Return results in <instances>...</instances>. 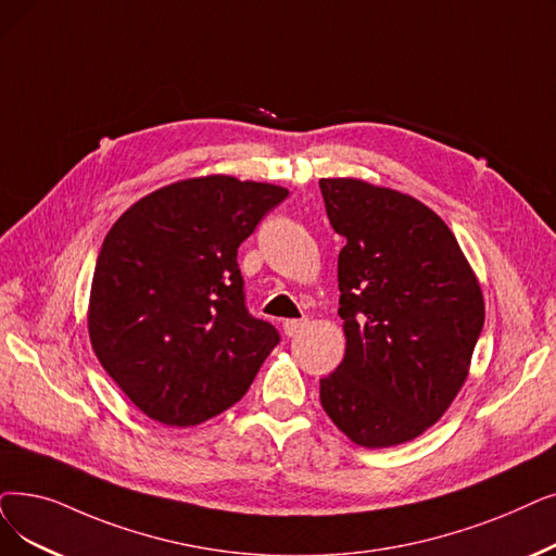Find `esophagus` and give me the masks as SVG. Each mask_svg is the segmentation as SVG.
Wrapping results in <instances>:
<instances>
[{
	"label": "esophagus",
	"instance_id": "obj_1",
	"mask_svg": "<svg viewBox=\"0 0 556 556\" xmlns=\"http://www.w3.org/2000/svg\"><path fill=\"white\" fill-rule=\"evenodd\" d=\"M306 327H308V320H306V318L286 320V323H283V333H286V336H298V333H302Z\"/></svg>",
	"mask_w": 556,
	"mask_h": 556
}]
</instances>
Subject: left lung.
Returning a JSON list of instances; mask_svg holds the SVG:
<instances>
[{"instance_id":"8db88e82","label":"left lung","mask_w":556,"mask_h":556,"mask_svg":"<svg viewBox=\"0 0 556 556\" xmlns=\"http://www.w3.org/2000/svg\"><path fill=\"white\" fill-rule=\"evenodd\" d=\"M338 254L345 356L320 379L331 422L364 447L414 441L462 391L484 298L450 227L404 192L320 179Z\"/></svg>"}]
</instances>
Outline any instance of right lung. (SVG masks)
Masks as SVG:
<instances>
[{"label": "right lung", "instance_id": "obj_1", "mask_svg": "<svg viewBox=\"0 0 556 556\" xmlns=\"http://www.w3.org/2000/svg\"><path fill=\"white\" fill-rule=\"evenodd\" d=\"M286 198L281 186L227 175L184 179L138 200L106 233L90 345L144 416L192 427L248 393L279 333L250 316L236 256Z\"/></svg>", "mask_w": 556, "mask_h": 556}]
</instances>
